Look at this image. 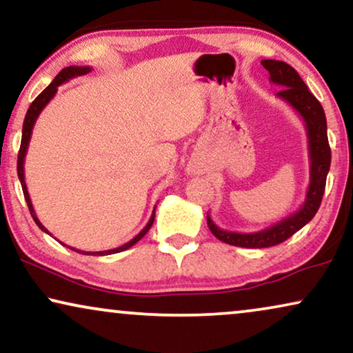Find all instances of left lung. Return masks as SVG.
Segmentation results:
<instances>
[{
  "label": "left lung",
  "instance_id": "8db88e82",
  "mask_svg": "<svg viewBox=\"0 0 353 353\" xmlns=\"http://www.w3.org/2000/svg\"><path fill=\"white\" fill-rule=\"evenodd\" d=\"M261 64L270 72V82L283 87V90L276 93V97L292 106L305 122L308 137L310 184L303 205L295 213L256 232L224 231L214 224L210 213H206V223L214 237L229 245L243 248H266L278 245L300 231L305 224H308L321 205L324 187H326V176L331 166L326 116H324L321 103L313 97V93L308 90V87L305 85L302 77L292 65L276 59H263Z\"/></svg>",
  "mask_w": 353,
  "mask_h": 353
}]
</instances>
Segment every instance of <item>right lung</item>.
Instances as JSON below:
<instances>
[{
	"label": "right lung",
	"mask_w": 353,
	"mask_h": 353,
	"mask_svg": "<svg viewBox=\"0 0 353 353\" xmlns=\"http://www.w3.org/2000/svg\"><path fill=\"white\" fill-rule=\"evenodd\" d=\"M92 70V68H88V65H69V68H64L61 72L56 75L54 81L50 83L48 87L45 88L43 92L40 93L39 97L35 98L34 101H32V105L29 106V110H27V114H26V119H23V125H22V140H21V150H19V154H17V176H19V181H21V185H22V190H23V196H26V201H27V206H29L30 210V214L32 218H34L35 224L39 225L41 231L50 234L48 229L45 228L43 224L40 223V219L37 218L35 214V210H34V205H32V200H30V195L29 192H27V185H26V176H23V161H26V154H27V148H29V143H30V137H32V130H34V125L37 119H39L40 112L43 111V108L48 105V103L53 100V97L56 95V92H58V87L63 85V83L69 82L70 79L74 77H79V75H85ZM154 221V210L152 216H150V221L147 223V225L140 231L137 236H135L132 241H129L128 243H124V245L117 247V248H112V250H105V252H82V250H77V248H72L69 247L70 250L77 252V253H82V255H95V256H103V255H112V253H119V252H124L130 248L132 245H135L140 239H142L145 234L150 231V228H152ZM51 236V234H50ZM64 245V243H63Z\"/></svg>",
	"instance_id": "1"
}]
</instances>
